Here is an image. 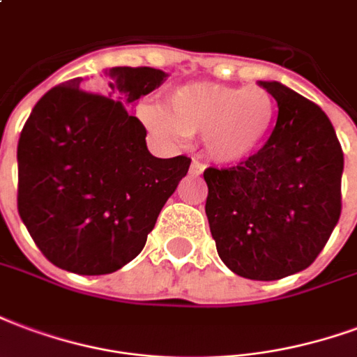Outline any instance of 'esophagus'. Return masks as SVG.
I'll list each match as a JSON object with an SVG mask.
<instances>
[{
    "mask_svg": "<svg viewBox=\"0 0 357 357\" xmlns=\"http://www.w3.org/2000/svg\"><path fill=\"white\" fill-rule=\"evenodd\" d=\"M204 171H205L204 163H199V161H192V165H190V175L199 176V175H204Z\"/></svg>",
    "mask_w": 357,
    "mask_h": 357,
    "instance_id": "34e87169",
    "label": "esophagus"
}]
</instances>
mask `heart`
<instances>
[{"label":"heart","instance_id":"b5f03b06","mask_svg":"<svg viewBox=\"0 0 357 357\" xmlns=\"http://www.w3.org/2000/svg\"><path fill=\"white\" fill-rule=\"evenodd\" d=\"M278 106L262 87L188 83L171 91L165 110L142 106L140 119L171 142L202 135L204 150L218 165H239L259 152L272 132Z\"/></svg>","mask_w":357,"mask_h":357}]
</instances>
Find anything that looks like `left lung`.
I'll return each instance as SVG.
<instances>
[{"mask_svg": "<svg viewBox=\"0 0 357 357\" xmlns=\"http://www.w3.org/2000/svg\"><path fill=\"white\" fill-rule=\"evenodd\" d=\"M278 102L270 139L251 160L205 169V215L234 274L274 282L316 261L340 217L344 155L325 112L280 82H259Z\"/></svg>", "mask_w": 357, "mask_h": 357, "instance_id": "left-lung-1", "label": "left lung"}]
</instances>
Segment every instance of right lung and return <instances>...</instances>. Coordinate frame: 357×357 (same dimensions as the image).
Listing matches in <instances>:
<instances>
[{"label":"right lung","instance_id":"right-lung-1","mask_svg":"<svg viewBox=\"0 0 357 357\" xmlns=\"http://www.w3.org/2000/svg\"><path fill=\"white\" fill-rule=\"evenodd\" d=\"M165 79L163 70L116 66L95 83H61L33 106L17 148L18 215L54 266L112 274L142 251L190 158L152 155L125 104Z\"/></svg>","mask_w":357,"mask_h":357}]
</instances>
